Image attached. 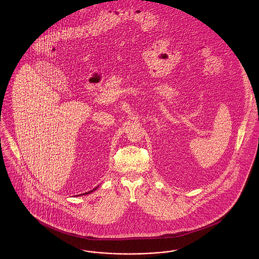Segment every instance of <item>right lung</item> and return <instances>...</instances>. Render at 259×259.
<instances>
[{
    "instance_id": "add662e5",
    "label": "right lung",
    "mask_w": 259,
    "mask_h": 259,
    "mask_svg": "<svg viewBox=\"0 0 259 259\" xmlns=\"http://www.w3.org/2000/svg\"><path fill=\"white\" fill-rule=\"evenodd\" d=\"M98 188V186L97 187H95L94 189H92V190H90V191H88V192H85V193H83V194H81V195H85V194H89V193H91V192H93L94 190H96Z\"/></svg>"
}]
</instances>
